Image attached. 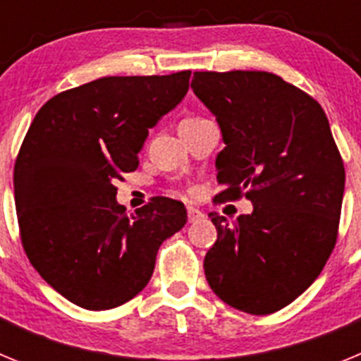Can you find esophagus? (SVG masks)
<instances>
[{
	"label": "esophagus",
	"mask_w": 361,
	"mask_h": 361,
	"mask_svg": "<svg viewBox=\"0 0 361 361\" xmlns=\"http://www.w3.org/2000/svg\"><path fill=\"white\" fill-rule=\"evenodd\" d=\"M204 219V213L197 208H188V222H199Z\"/></svg>",
	"instance_id": "esophagus-1"
}]
</instances>
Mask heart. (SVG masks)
Here are the masks:
<instances>
[{"label":"heart","instance_id":"obj_1","mask_svg":"<svg viewBox=\"0 0 361 361\" xmlns=\"http://www.w3.org/2000/svg\"><path fill=\"white\" fill-rule=\"evenodd\" d=\"M199 121H202L200 117H190V119H184L180 124H193V123H199Z\"/></svg>","mask_w":361,"mask_h":361}]
</instances>
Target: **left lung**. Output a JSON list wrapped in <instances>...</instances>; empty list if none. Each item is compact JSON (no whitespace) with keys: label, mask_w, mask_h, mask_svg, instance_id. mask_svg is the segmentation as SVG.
Returning a JSON list of instances; mask_svg holds the SVG:
<instances>
[{"label":"left lung","mask_w":361,"mask_h":361,"mask_svg":"<svg viewBox=\"0 0 361 361\" xmlns=\"http://www.w3.org/2000/svg\"><path fill=\"white\" fill-rule=\"evenodd\" d=\"M191 88L226 145L216 155L222 191L215 199L253 204L233 224L209 213L216 242L204 258L206 280L231 307L271 314L298 298L333 253L342 155L317 99L275 73L195 72Z\"/></svg>","instance_id":"obj_1"}]
</instances>
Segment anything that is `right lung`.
Instances as JSON below:
<instances>
[{"instance_id": "right-lung-1", "label": "right lung", "mask_w": 361, "mask_h": 361, "mask_svg": "<svg viewBox=\"0 0 361 361\" xmlns=\"http://www.w3.org/2000/svg\"><path fill=\"white\" fill-rule=\"evenodd\" d=\"M171 75H111L49 99L14 164L19 237L34 269L90 311L126 304L149 282L157 251L186 224L184 204L153 197L135 215L116 200L117 180L190 86Z\"/></svg>"}]
</instances>
